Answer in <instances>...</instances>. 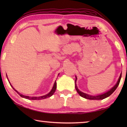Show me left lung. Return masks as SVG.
<instances>
[{"label": "left lung", "instance_id": "1", "mask_svg": "<svg viewBox=\"0 0 127 127\" xmlns=\"http://www.w3.org/2000/svg\"><path fill=\"white\" fill-rule=\"evenodd\" d=\"M121 77H122V73L120 75V77H119V79H118L117 83H116V85L114 86L110 90H109L108 91L106 92L105 93L102 94H100V95H96V96L90 95H88L87 94L84 93V92H82L81 91H79V90L78 89V88H77V86H76V80H77L76 76V80H75V88H76L77 92H78L79 95H80L81 97H82L83 98H86V99H89V100H102V99H104V98H106L107 97H109V96H110L115 91V90L117 89V88L118 87V85H119V84Z\"/></svg>", "mask_w": 127, "mask_h": 127}]
</instances>
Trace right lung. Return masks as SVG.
<instances>
[{
  "label": "right lung",
  "instance_id": "1",
  "mask_svg": "<svg viewBox=\"0 0 127 127\" xmlns=\"http://www.w3.org/2000/svg\"><path fill=\"white\" fill-rule=\"evenodd\" d=\"M10 86H12L11 85H10ZM12 87L13 89L15 90V91H16L17 92V94H18L19 95L21 96L22 97L27 98V99H29V100H42V99H44V98H46L48 97H50V96L53 95L56 89H57V82H56V81H55L54 84V86H53V87L52 88V89H51V90L50 91L49 93L45 95H44V96H39V97H30V96L23 95L21 94L20 92H18V91H16V90H15L13 87V86H12Z\"/></svg>",
  "mask_w": 127,
  "mask_h": 127
}]
</instances>
